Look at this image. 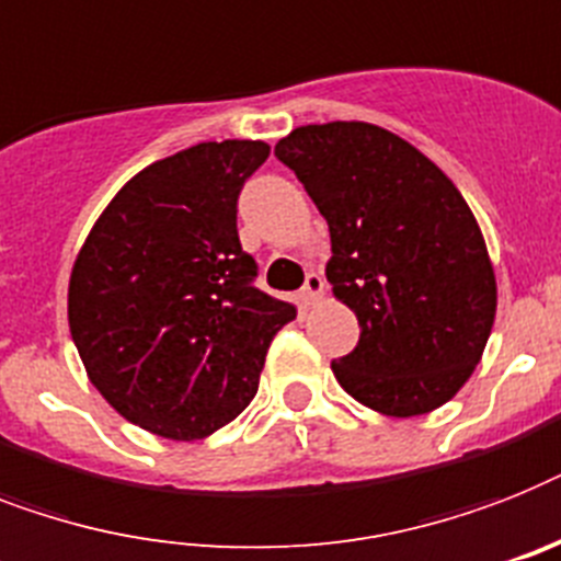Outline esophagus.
Listing matches in <instances>:
<instances>
[{
    "instance_id": "obj_1",
    "label": "esophagus",
    "mask_w": 561,
    "mask_h": 561,
    "mask_svg": "<svg viewBox=\"0 0 561 561\" xmlns=\"http://www.w3.org/2000/svg\"><path fill=\"white\" fill-rule=\"evenodd\" d=\"M323 295V277L321 272H307V280H304V289H300V300L304 304H312Z\"/></svg>"
}]
</instances>
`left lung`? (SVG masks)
I'll list each match as a JSON object with an SVG mask.
<instances>
[{
  "label": "left lung",
  "mask_w": 561,
  "mask_h": 561,
  "mask_svg": "<svg viewBox=\"0 0 561 561\" xmlns=\"http://www.w3.org/2000/svg\"><path fill=\"white\" fill-rule=\"evenodd\" d=\"M275 157L327 217V280L358 318V344L332 364L337 383L396 419L450 401L496 318V277L461 192L369 123L300 125Z\"/></svg>",
  "instance_id": "left-lung-1"
}]
</instances>
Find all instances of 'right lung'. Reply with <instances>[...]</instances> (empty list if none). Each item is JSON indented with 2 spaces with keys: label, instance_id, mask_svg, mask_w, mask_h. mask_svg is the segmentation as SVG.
I'll use <instances>...</instances> for the list:
<instances>
[{
  "label": "right lung",
  "instance_id": "1",
  "mask_svg": "<svg viewBox=\"0 0 561 561\" xmlns=\"http://www.w3.org/2000/svg\"><path fill=\"white\" fill-rule=\"evenodd\" d=\"M261 140L197 142L128 180L88 234L68 323L88 378L137 427L194 442L238 419L295 307L254 286L240 188Z\"/></svg>",
  "mask_w": 561,
  "mask_h": 561
}]
</instances>
